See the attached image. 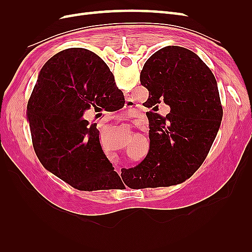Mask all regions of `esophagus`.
<instances>
[{
	"instance_id": "obj_1",
	"label": "esophagus",
	"mask_w": 252,
	"mask_h": 252,
	"mask_svg": "<svg viewBox=\"0 0 252 252\" xmlns=\"http://www.w3.org/2000/svg\"><path fill=\"white\" fill-rule=\"evenodd\" d=\"M122 120H123V119H122Z\"/></svg>"
}]
</instances>
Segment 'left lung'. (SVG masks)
Segmentation results:
<instances>
[{
	"instance_id": "8db88e82",
	"label": "left lung",
	"mask_w": 252,
	"mask_h": 252,
	"mask_svg": "<svg viewBox=\"0 0 252 252\" xmlns=\"http://www.w3.org/2000/svg\"><path fill=\"white\" fill-rule=\"evenodd\" d=\"M140 81L151 107L164 102L171 110L166 117L149 111V152L125 177L141 188L181 184L200 168L220 129L217 80L193 51L166 46L146 61Z\"/></svg>"
}]
</instances>
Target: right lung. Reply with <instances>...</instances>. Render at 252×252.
I'll return each mask as SVG.
<instances>
[{"instance_id": "obj_1", "label": "right lung", "mask_w": 252, "mask_h": 252, "mask_svg": "<svg viewBox=\"0 0 252 252\" xmlns=\"http://www.w3.org/2000/svg\"><path fill=\"white\" fill-rule=\"evenodd\" d=\"M124 97L104 61L85 48H69L42 67L27 104L35 155L52 174L84 191L123 184L103 154L95 124L82 119Z\"/></svg>"}]
</instances>
